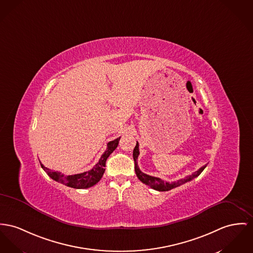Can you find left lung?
I'll use <instances>...</instances> for the list:
<instances>
[{"mask_svg": "<svg viewBox=\"0 0 253 253\" xmlns=\"http://www.w3.org/2000/svg\"><path fill=\"white\" fill-rule=\"evenodd\" d=\"M138 155H139V144L138 142L136 143V146H135L134 150H133V159H134L135 164V172H136V175L137 177L143 182L145 183L146 185H149L152 189L154 190H157V191H169V190H171L175 187H178V186L182 185L188 181H191L192 179L196 178L197 176H199L202 172V170L205 169L206 165L202 166V168L199 169L197 171L193 172L192 174L186 176L184 178H181L177 181H173V182H166L162 179H160L159 177H155V176H152V175H149V174H146L144 173L143 171L140 170V169L138 167V164H137V159H138Z\"/></svg>", "mask_w": 253, "mask_h": 253, "instance_id": "1", "label": "left lung"}]
</instances>
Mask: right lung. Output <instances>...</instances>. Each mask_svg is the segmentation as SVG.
Returning <instances> with one entry per match:
<instances>
[{
  "instance_id": "1",
  "label": "right lung",
  "mask_w": 253,
  "mask_h": 253,
  "mask_svg": "<svg viewBox=\"0 0 253 253\" xmlns=\"http://www.w3.org/2000/svg\"><path fill=\"white\" fill-rule=\"evenodd\" d=\"M120 138L121 137H119L113 141H110L107 144V149L101 155L99 162L92 168V169L87 170L84 172L72 174V175H64L60 171H53L50 169L46 168L41 162H40V165L51 178L59 183H62L64 185L71 187V188H75V189H86V188L92 187V186L97 184L101 180V178L103 175V172L105 170L104 167H105L106 159L118 147Z\"/></svg>"
}]
</instances>
